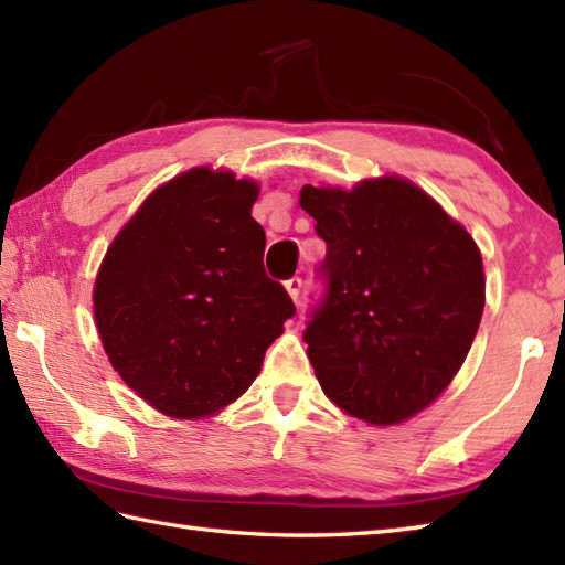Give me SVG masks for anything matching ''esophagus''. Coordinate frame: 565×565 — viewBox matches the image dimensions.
<instances>
[{
    "label": "esophagus",
    "mask_w": 565,
    "mask_h": 565,
    "mask_svg": "<svg viewBox=\"0 0 565 565\" xmlns=\"http://www.w3.org/2000/svg\"><path fill=\"white\" fill-rule=\"evenodd\" d=\"M301 289H303V279H301V276H291V279L286 281V291H289V296L294 298L296 306L301 303Z\"/></svg>",
    "instance_id": "34e87169"
}]
</instances>
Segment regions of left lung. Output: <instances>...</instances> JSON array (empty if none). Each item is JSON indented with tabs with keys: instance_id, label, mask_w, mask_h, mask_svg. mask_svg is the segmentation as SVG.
I'll return each mask as SVG.
<instances>
[{
	"instance_id": "8db88e82",
	"label": "left lung",
	"mask_w": 565,
	"mask_h": 565,
	"mask_svg": "<svg viewBox=\"0 0 565 565\" xmlns=\"http://www.w3.org/2000/svg\"><path fill=\"white\" fill-rule=\"evenodd\" d=\"M328 252L303 340L332 403L374 425L423 411L471 350L486 303L473 237L425 191L383 177L352 191L303 186Z\"/></svg>"
}]
</instances>
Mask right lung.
I'll use <instances>...</instances> for the list:
<instances>
[{"label":"right lung","mask_w":565,"mask_h":565,"mask_svg":"<svg viewBox=\"0 0 565 565\" xmlns=\"http://www.w3.org/2000/svg\"><path fill=\"white\" fill-rule=\"evenodd\" d=\"M257 184L191 170L160 186L102 262L94 318L111 366L170 417H206L257 379L296 313L262 267Z\"/></svg>","instance_id":"1"}]
</instances>
